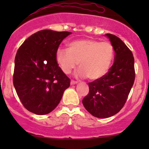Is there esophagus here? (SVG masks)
I'll return each mask as SVG.
<instances>
[{"mask_svg": "<svg viewBox=\"0 0 149 149\" xmlns=\"http://www.w3.org/2000/svg\"><path fill=\"white\" fill-rule=\"evenodd\" d=\"M77 83H78V81H76V80H72L71 81V85H75V84H77Z\"/></svg>", "mask_w": 149, "mask_h": 149, "instance_id": "esophagus-1", "label": "esophagus"}]
</instances>
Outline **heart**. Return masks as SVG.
Here are the masks:
<instances>
[{
    "label": "heart",
    "mask_w": 149,
    "mask_h": 149,
    "mask_svg": "<svg viewBox=\"0 0 149 149\" xmlns=\"http://www.w3.org/2000/svg\"><path fill=\"white\" fill-rule=\"evenodd\" d=\"M114 59V49L108 41L100 42L91 39H82L71 42L69 49L59 48L56 60L61 71L69 74L78 66V76L97 80L109 72Z\"/></svg>",
    "instance_id": "1"
}]
</instances>
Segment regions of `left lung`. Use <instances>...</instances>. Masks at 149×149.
Segmentation results:
<instances>
[{"label":"left lung","instance_id":"1","mask_svg":"<svg viewBox=\"0 0 149 149\" xmlns=\"http://www.w3.org/2000/svg\"><path fill=\"white\" fill-rule=\"evenodd\" d=\"M114 51V63L105 76L89 83V93L83 100L88 111L95 117L114 116L124 107L135 79L132 51L115 35L107 33Z\"/></svg>","mask_w":149,"mask_h":149}]
</instances>
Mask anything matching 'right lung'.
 <instances>
[{
	"instance_id": "add662e5",
	"label": "right lung",
	"mask_w": 149,
	"mask_h": 149,
	"mask_svg": "<svg viewBox=\"0 0 149 149\" xmlns=\"http://www.w3.org/2000/svg\"><path fill=\"white\" fill-rule=\"evenodd\" d=\"M71 32L41 30L19 47L15 59L13 84L23 106L30 112L45 115L61 100L71 80L56 60L59 46Z\"/></svg>"
}]
</instances>
